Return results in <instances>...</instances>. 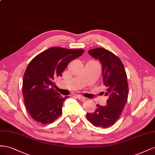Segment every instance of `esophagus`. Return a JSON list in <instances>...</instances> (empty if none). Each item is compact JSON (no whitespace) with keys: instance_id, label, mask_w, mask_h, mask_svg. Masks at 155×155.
<instances>
[{"instance_id":"esophagus-1","label":"esophagus","mask_w":155,"mask_h":155,"mask_svg":"<svg viewBox=\"0 0 155 155\" xmlns=\"http://www.w3.org/2000/svg\"><path fill=\"white\" fill-rule=\"evenodd\" d=\"M77 98L80 100V101H86V98H85V97H82V96H81V95H77Z\"/></svg>"}]
</instances>
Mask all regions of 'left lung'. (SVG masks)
<instances>
[{
  "label": "left lung",
  "instance_id": "left-lung-1",
  "mask_svg": "<svg viewBox=\"0 0 155 155\" xmlns=\"http://www.w3.org/2000/svg\"><path fill=\"white\" fill-rule=\"evenodd\" d=\"M88 52L102 64L105 95L108 99V104L103 107L97 104L95 111L87 113L86 118L95 127L107 128L118 120L126 104L129 93L127 73L121 60L110 51L96 48Z\"/></svg>",
  "mask_w": 155,
  "mask_h": 155
}]
</instances>
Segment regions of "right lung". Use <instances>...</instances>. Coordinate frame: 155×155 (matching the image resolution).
Instances as JSON below:
<instances>
[{"instance_id":"right-lung-1","label":"right lung","mask_w":155,"mask_h":155,"mask_svg":"<svg viewBox=\"0 0 155 155\" xmlns=\"http://www.w3.org/2000/svg\"><path fill=\"white\" fill-rule=\"evenodd\" d=\"M83 49L51 47L39 53L30 61L24 74L23 95L30 116L42 124L54 122L62 114L64 101L54 89V79L69 62L81 56Z\"/></svg>"}]
</instances>
